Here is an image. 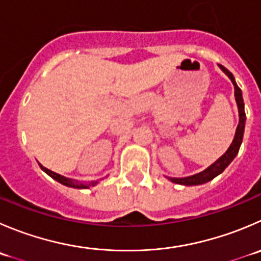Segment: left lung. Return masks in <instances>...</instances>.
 <instances>
[{
    "mask_svg": "<svg viewBox=\"0 0 261 261\" xmlns=\"http://www.w3.org/2000/svg\"><path fill=\"white\" fill-rule=\"evenodd\" d=\"M222 71L227 75V76L231 79L232 84L234 87V98H236L237 107H239V126L236 128V134H234V138L232 144L229 145V148L227 149L226 153L221 156L219 159H217L212 166H209L208 168L204 169L203 172L196 174H192V176L184 177V178H173V177H168L169 181L174 182V184L178 185H185V186H195V185H203L205 182H209L211 179H213L214 177H217L218 174H221L224 169L228 167V164L231 163L234 159V156L237 155L240 150V146H241L242 138H244V131H245V122H246V115H245V105H244V98H242V92L239 88V85L236 84V80H234L232 72H229L228 70L224 66L219 65Z\"/></svg>",
    "mask_w": 261,
    "mask_h": 261,
    "instance_id": "left-lung-1",
    "label": "left lung"
}]
</instances>
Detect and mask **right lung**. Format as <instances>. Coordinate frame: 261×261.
Wrapping results in <instances>:
<instances>
[{"label": "right lung", "mask_w": 261, "mask_h": 261, "mask_svg": "<svg viewBox=\"0 0 261 261\" xmlns=\"http://www.w3.org/2000/svg\"><path fill=\"white\" fill-rule=\"evenodd\" d=\"M39 166H40V168H42L43 171H44L45 173L48 174V176H50L53 179H56V181L60 182V184L65 185V186L74 187V189H88V187H89V186H94V185L98 184V181H92V182H89V184H83V182L74 181V179L67 178V177L61 176V174L56 173V172L49 171V169H48V168H45V167H43L42 164H39Z\"/></svg>", "instance_id": "1"}]
</instances>
